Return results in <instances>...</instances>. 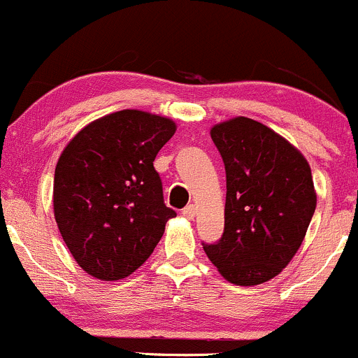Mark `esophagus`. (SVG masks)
<instances>
[{
  "label": "esophagus",
  "mask_w": 358,
  "mask_h": 358,
  "mask_svg": "<svg viewBox=\"0 0 358 358\" xmlns=\"http://www.w3.org/2000/svg\"><path fill=\"white\" fill-rule=\"evenodd\" d=\"M194 215H196V206L194 205H187L182 208V217H186V219H194Z\"/></svg>",
  "instance_id": "obj_1"
}]
</instances>
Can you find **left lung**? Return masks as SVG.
<instances>
[{
    "label": "left lung",
    "mask_w": 358,
    "mask_h": 358,
    "mask_svg": "<svg viewBox=\"0 0 358 358\" xmlns=\"http://www.w3.org/2000/svg\"><path fill=\"white\" fill-rule=\"evenodd\" d=\"M226 167L224 234L203 250L238 286L275 278L301 246L317 194L305 157L267 125L236 117L210 129Z\"/></svg>",
    "instance_id": "left-lung-1"
}]
</instances>
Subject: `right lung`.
I'll list each match as a JSON object with an SVG mask.
<instances>
[{"mask_svg": "<svg viewBox=\"0 0 358 358\" xmlns=\"http://www.w3.org/2000/svg\"><path fill=\"white\" fill-rule=\"evenodd\" d=\"M174 132L167 117L120 110L87 124L62 152L55 220L73 259L93 278L117 281L132 274L176 217L153 167Z\"/></svg>", "mask_w": 358, "mask_h": 358, "instance_id": "add662e5", "label": "right lung"}]
</instances>
